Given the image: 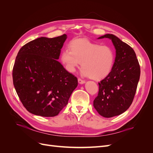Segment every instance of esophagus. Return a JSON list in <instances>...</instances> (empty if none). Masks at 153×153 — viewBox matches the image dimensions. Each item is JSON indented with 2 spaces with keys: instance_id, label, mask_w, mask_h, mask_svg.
I'll return each instance as SVG.
<instances>
[{
  "instance_id": "1",
  "label": "esophagus",
  "mask_w": 153,
  "mask_h": 153,
  "mask_svg": "<svg viewBox=\"0 0 153 153\" xmlns=\"http://www.w3.org/2000/svg\"><path fill=\"white\" fill-rule=\"evenodd\" d=\"M78 83H79V84H84V83L85 82V80L81 79V78H80L78 79Z\"/></svg>"
}]
</instances>
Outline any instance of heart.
I'll list each match as a JSON object with an SVG mask.
<instances>
[{
    "instance_id": "b5f03b06",
    "label": "heart",
    "mask_w": 153,
    "mask_h": 153,
    "mask_svg": "<svg viewBox=\"0 0 153 153\" xmlns=\"http://www.w3.org/2000/svg\"><path fill=\"white\" fill-rule=\"evenodd\" d=\"M69 48L64 50L61 54V62L68 71L74 72L81 64L83 75L99 80L112 71L115 53L111 46L101 45L87 39H76L71 41Z\"/></svg>"
}]
</instances>
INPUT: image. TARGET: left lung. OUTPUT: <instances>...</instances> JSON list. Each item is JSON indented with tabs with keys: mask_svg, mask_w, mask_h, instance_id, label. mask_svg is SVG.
<instances>
[{
	"mask_svg": "<svg viewBox=\"0 0 153 153\" xmlns=\"http://www.w3.org/2000/svg\"><path fill=\"white\" fill-rule=\"evenodd\" d=\"M109 38L115 48V63L112 71L98 83L99 92L93 105L104 117L123 114L131 105L140 79V68L135 51L113 34L98 39Z\"/></svg>",
	"mask_w": 153,
	"mask_h": 153,
	"instance_id": "8db88e82",
	"label": "left lung"
}]
</instances>
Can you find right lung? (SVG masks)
<instances>
[{
  "label": "right lung",
  "mask_w": 153,
  "mask_h": 153,
  "mask_svg": "<svg viewBox=\"0 0 153 153\" xmlns=\"http://www.w3.org/2000/svg\"><path fill=\"white\" fill-rule=\"evenodd\" d=\"M66 34L41 37L20 48L13 69V85L24 107L32 114L56 116L68 104L78 80L59 59Z\"/></svg>",
  "instance_id": "right-lung-1"
}]
</instances>
